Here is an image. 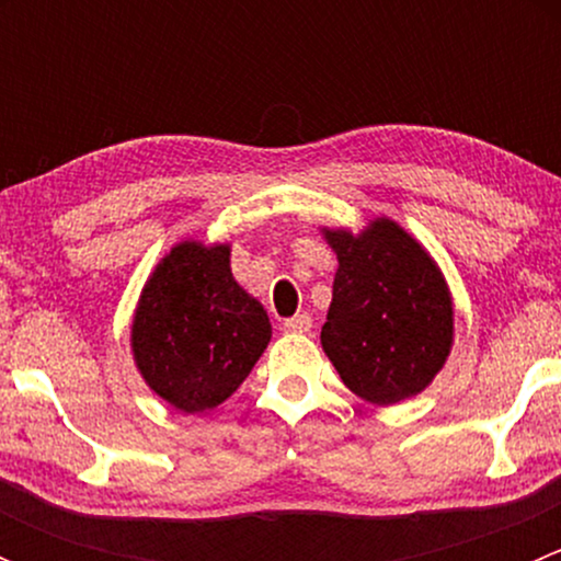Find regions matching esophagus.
<instances>
[{"mask_svg": "<svg viewBox=\"0 0 561 561\" xmlns=\"http://www.w3.org/2000/svg\"><path fill=\"white\" fill-rule=\"evenodd\" d=\"M282 328H285L287 333H309V328H312V317L309 314L287 317V320L282 322Z\"/></svg>", "mask_w": 561, "mask_h": 561, "instance_id": "34e87169", "label": "esophagus"}]
</instances>
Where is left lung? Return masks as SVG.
Here are the masks:
<instances>
[{
    "label": "left lung",
    "mask_w": 561,
    "mask_h": 561,
    "mask_svg": "<svg viewBox=\"0 0 561 561\" xmlns=\"http://www.w3.org/2000/svg\"><path fill=\"white\" fill-rule=\"evenodd\" d=\"M322 233L339 257L322 350L344 386L371 404L417 396L454 344V304L437 263L390 219L358 236Z\"/></svg>",
    "instance_id": "left-lung-1"
}]
</instances>
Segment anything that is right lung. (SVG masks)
I'll return each instance as SVG.
<instances>
[{"label": "right lung", "instance_id": "1", "mask_svg": "<svg viewBox=\"0 0 561 561\" xmlns=\"http://www.w3.org/2000/svg\"><path fill=\"white\" fill-rule=\"evenodd\" d=\"M268 342V314L233 279L228 244H175L135 309V364L149 388L181 412L222 404Z\"/></svg>", "mask_w": 561, "mask_h": 561}]
</instances>
